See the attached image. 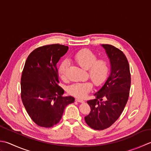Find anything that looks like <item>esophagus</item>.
Wrapping results in <instances>:
<instances>
[{"label": "esophagus", "instance_id": "esophagus-1", "mask_svg": "<svg viewBox=\"0 0 151 151\" xmlns=\"http://www.w3.org/2000/svg\"><path fill=\"white\" fill-rule=\"evenodd\" d=\"M75 101L77 102H79V103H83L84 101L83 99H82L81 98H78V97H76V98L75 99Z\"/></svg>", "mask_w": 151, "mask_h": 151}]
</instances>
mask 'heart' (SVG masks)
<instances>
[{
    "label": "heart",
    "instance_id": "b5f03b06",
    "mask_svg": "<svg viewBox=\"0 0 151 151\" xmlns=\"http://www.w3.org/2000/svg\"><path fill=\"white\" fill-rule=\"evenodd\" d=\"M75 61L80 66L88 69L89 77L97 86L101 84L105 81L109 73L107 61L103 59L97 60V56L91 50L82 49L74 56ZM69 65V61L64 60L58 67V74L62 79L65 78L66 71ZM92 84L90 82H76L68 87V92L78 97H84L92 89Z\"/></svg>",
    "mask_w": 151,
    "mask_h": 151
}]
</instances>
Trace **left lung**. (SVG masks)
<instances>
[{"mask_svg": "<svg viewBox=\"0 0 151 151\" xmlns=\"http://www.w3.org/2000/svg\"><path fill=\"white\" fill-rule=\"evenodd\" d=\"M110 60L111 73L102 88L88 101L91 111L84 117L87 124L97 130L109 128L120 117L128 100L131 75L128 60L119 48L102 44Z\"/></svg>", "mask_w": 151, "mask_h": 151, "instance_id": "obj_1", "label": "left lung"}]
</instances>
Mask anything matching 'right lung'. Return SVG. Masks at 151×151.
<instances>
[{"label":"right lung","instance_id":"1","mask_svg":"<svg viewBox=\"0 0 151 151\" xmlns=\"http://www.w3.org/2000/svg\"><path fill=\"white\" fill-rule=\"evenodd\" d=\"M68 46L50 44L40 46L29 55L21 78V97L29 116L38 126L50 128L60 122L66 106L75 101L63 97L59 86L57 63Z\"/></svg>","mask_w":151,"mask_h":151}]
</instances>
